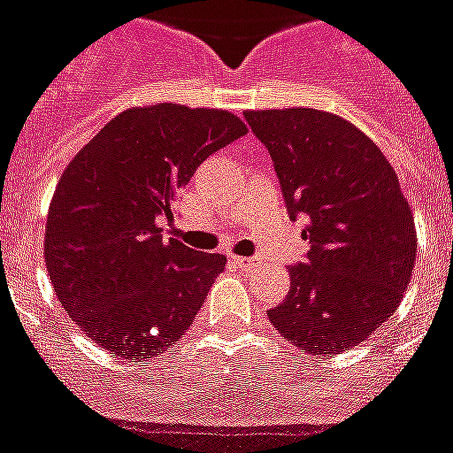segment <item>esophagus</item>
<instances>
[{"label": "esophagus", "mask_w": 453, "mask_h": 453, "mask_svg": "<svg viewBox=\"0 0 453 453\" xmlns=\"http://www.w3.org/2000/svg\"><path fill=\"white\" fill-rule=\"evenodd\" d=\"M234 266H238V268H245V271H250V268H254L257 266V261L254 259H245V257H234Z\"/></svg>", "instance_id": "34e87169"}]
</instances>
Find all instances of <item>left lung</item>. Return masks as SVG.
Listing matches in <instances>:
<instances>
[{
	"instance_id": "1",
	"label": "left lung",
	"mask_w": 453,
	"mask_h": 453,
	"mask_svg": "<svg viewBox=\"0 0 453 453\" xmlns=\"http://www.w3.org/2000/svg\"><path fill=\"white\" fill-rule=\"evenodd\" d=\"M266 145L287 212L305 218V259L268 319L308 354H338L401 305L417 252L414 218L394 166L347 119L315 108L248 111Z\"/></svg>"
}]
</instances>
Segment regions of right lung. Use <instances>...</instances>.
Segmentation results:
<instances>
[{
    "instance_id": "add662e5",
    "label": "right lung",
    "mask_w": 453,
    "mask_h": 453,
    "mask_svg": "<svg viewBox=\"0 0 453 453\" xmlns=\"http://www.w3.org/2000/svg\"><path fill=\"white\" fill-rule=\"evenodd\" d=\"M248 134L235 115L157 104L108 122L59 178L46 224L52 289L85 335L138 364L185 335L226 257L164 238L201 164Z\"/></svg>"
}]
</instances>
